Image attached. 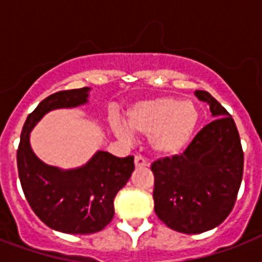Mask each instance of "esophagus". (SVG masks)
<instances>
[{"label": "esophagus", "mask_w": 262, "mask_h": 262, "mask_svg": "<svg viewBox=\"0 0 262 262\" xmlns=\"http://www.w3.org/2000/svg\"><path fill=\"white\" fill-rule=\"evenodd\" d=\"M135 164L136 167L140 168V167H147L148 166V160L141 155H136L135 156Z\"/></svg>", "instance_id": "34e87169"}]
</instances>
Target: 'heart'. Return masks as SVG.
I'll return each instance as SVG.
<instances>
[{"mask_svg": "<svg viewBox=\"0 0 262 262\" xmlns=\"http://www.w3.org/2000/svg\"><path fill=\"white\" fill-rule=\"evenodd\" d=\"M200 123V111L190 100L172 96L147 99L136 103L126 113V125L133 133L149 137V143L162 155H177L189 147ZM119 137L127 130L115 126Z\"/></svg>", "mask_w": 262, "mask_h": 262, "instance_id": "b5f03b06", "label": "heart"}]
</instances>
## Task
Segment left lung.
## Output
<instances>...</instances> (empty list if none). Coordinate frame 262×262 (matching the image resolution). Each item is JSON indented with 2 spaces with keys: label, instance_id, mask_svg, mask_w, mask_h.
Returning a JSON list of instances; mask_svg holds the SVG:
<instances>
[{
  "label": "left lung",
  "instance_id": "left-lung-1",
  "mask_svg": "<svg viewBox=\"0 0 262 262\" xmlns=\"http://www.w3.org/2000/svg\"><path fill=\"white\" fill-rule=\"evenodd\" d=\"M195 96L209 104L216 119L181 155L151 164L156 216L183 234H201L223 223L244 175V151L232 117L207 91H195Z\"/></svg>",
  "mask_w": 262,
  "mask_h": 262
}]
</instances>
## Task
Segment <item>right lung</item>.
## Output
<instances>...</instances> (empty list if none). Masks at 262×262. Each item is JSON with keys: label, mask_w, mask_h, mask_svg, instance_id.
I'll return each instance as SVG.
<instances>
[{"label": "right lung", "mask_w": 262, "mask_h": 262, "mask_svg": "<svg viewBox=\"0 0 262 262\" xmlns=\"http://www.w3.org/2000/svg\"><path fill=\"white\" fill-rule=\"evenodd\" d=\"M88 91H58L43 99L27 117L17 148L18 178L30 207L46 226L65 234L102 231L114 217L115 195L135 170L133 156L99 151L83 167L62 171L43 163L31 149L35 123L50 110L87 103Z\"/></svg>", "instance_id": "right-lung-1"}]
</instances>
